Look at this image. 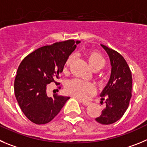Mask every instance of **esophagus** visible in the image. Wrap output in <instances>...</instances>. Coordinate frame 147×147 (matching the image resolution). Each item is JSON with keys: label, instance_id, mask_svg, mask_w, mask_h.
Instances as JSON below:
<instances>
[{"label": "esophagus", "instance_id": "34e87169", "mask_svg": "<svg viewBox=\"0 0 147 147\" xmlns=\"http://www.w3.org/2000/svg\"><path fill=\"white\" fill-rule=\"evenodd\" d=\"M79 101L80 103H82L83 105H84V106H88V105H89L90 104V101H81V100H79Z\"/></svg>", "mask_w": 147, "mask_h": 147}]
</instances>
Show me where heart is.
Returning a JSON list of instances; mask_svg holds the SVG:
<instances>
[{
	"instance_id": "b5f03b06",
	"label": "heart",
	"mask_w": 147,
	"mask_h": 147,
	"mask_svg": "<svg viewBox=\"0 0 147 147\" xmlns=\"http://www.w3.org/2000/svg\"><path fill=\"white\" fill-rule=\"evenodd\" d=\"M74 56L71 55L68 57L65 63L66 67H69L73 61ZM89 65L94 71H98L104 68L106 64L105 58L97 52H91L87 57ZM67 93L78 98H85L88 94L93 93L94 87L91 83L79 79H74L67 83L65 86Z\"/></svg>"
}]
</instances>
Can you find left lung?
Returning <instances> with one entry per match:
<instances>
[{
	"label": "left lung",
	"mask_w": 147,
	"mask_h": 147,
	"mask_svg": "<svg viewBox=\"0 0 147 147\" xmlns=\"http://www.w3.org/2000/svg\"><path fill=\"white\" fill-rule=\"evenodd\" d=\"M110 59L112 70L107 85L101 94L106 107L96 120L103 125H109L120 120L129 105L132 90V75L127 62L116 51L101 44Z\"/></svg>",
	"instance_id": "8db88e82"
}]
</instances>
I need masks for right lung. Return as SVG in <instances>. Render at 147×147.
Instances as JSON below:
<instances>
[{
  "label": "right lung",
  "mask_w": 147,
  "mask_h": 147,
  "mask_svg": "<svg viewBox=\"0 0 147 147\" xmlns=\"http://www.w3.org/2000/svg\"><path fill=\"white\" fill-rule=\"evenodd\" d=\"M80 41L74 40L55 42L36 49L27 55L18 67L14 94L22 111L38 125L51 121L69 97L46 94L48 84L59 78L66 61Z\"/></svg>",
  "instance_id": "right-lung-1"
}]
</instances>
